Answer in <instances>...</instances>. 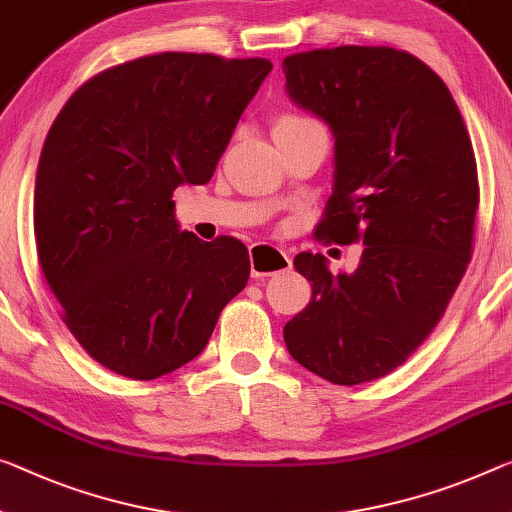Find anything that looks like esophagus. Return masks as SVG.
<instances>
[{"instance_id": "34e87169", "label": "esophagus", "mask_w": 512, "mask_h": 512, "mask_svg": "<svg viewBox=\"0 0 512 512\" xmlns=\"http://www.w3.org/2000/svg\"><path fill=\"white\" fill-rule=\"evenodd\" d=\"M249 263L251 277H272V274L286 272L293 267L286 251H281L274 245H265V242H258V245L249 247Z\"/></svg>"}]
</instances>
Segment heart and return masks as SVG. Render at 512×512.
<instances>
[{"label": "heart", "mask_w": 512, "mask_h": 512, "mask_svg": "<svg viewBox=\"0 0 512 512\" xmlns=\"http://www.w3.org/2000/svg\"><path fill=\"white\" fill-rule=\"evenodd\" d=\"M300 123H311V119H306V116H283V119L277 121L274 128H288V125H300Z\"/></svg>", "instance_id": "heart-1"}]
</instances>
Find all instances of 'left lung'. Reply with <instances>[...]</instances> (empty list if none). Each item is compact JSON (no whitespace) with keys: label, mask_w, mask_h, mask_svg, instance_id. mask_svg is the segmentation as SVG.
<instances>
[{"label":"left lung","mask_w":512,"mask_h":512,"mask_svg":"<svg viewBox=\"0 0 512 512\" xmlns=\"http://www.w3.org/2000/svg\"><path fill=\"white\" fill-rule=\"evenodd\" d=\"M288 96L334 132V192L318 238L361 242L355 272L302 251L311 302L286 322L295 361L334 384L389 375L442 320L467 272L476 157L435 70L393 47L341 45L283 59Z\"/></svg>","instance_id":"left-lung-1"}]
</instances>
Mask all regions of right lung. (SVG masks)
I'll list each match as a JSON object with an SVG mask.
<instances>
[{
  "label": "right lung",
  "instance_id": "add662e5",
  "mask_svg": "<svg viewBox=\"0 0 512 512\" xmlns=\"http://www.w3.org/2000/svg\"><path fill=\"white\" fill-rule=\"evenodd\" d=\"M272 64L162 52L84 82L38 160L34 235L70 334L109 371L155 380L206 348L249 279L231 235L180 231L178 185H206Z\"/></svg>",
  "mask_w": 512,
  "mask_h": 512
}]
</instances>
